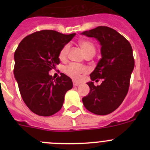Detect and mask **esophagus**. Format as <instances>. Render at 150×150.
<instances>
[{
    "mask_svg": "<svg viewBox=\"0 0 150 150\" xmlns=\"http://www.w3.org/2000/svg\"><path fill=\"white\" fill-rule=\"evenodd\" d=\"M80 85V83L76 82V81H73V86H78Z\"/></svg>",
    "mask_w": 150,
    "mask_h": 150,
    "instance_id": "esophagus-1",
    "label": "esophagus"
}]
</instances>
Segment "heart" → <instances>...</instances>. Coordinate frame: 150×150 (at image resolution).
Segmentation results:
<instances>
[{"label": "heart", "mask_w": 150, "mask_h": 150, "mask_svg": "<svg viewBox=\"0 0 150 150\" xmlns=\"http://www.w3.org/2000/svg\"><path fill=\"white\" fill-rule=\"evenodd\" d=\"M78 44H79L80 47L86 56L89 55V54H93L94 55L95 52H96V48H95L94 45L90 42L89 40H80L78 41ZM69 46L67 44L63 47L60 51L59 54V57L60 60H65L67 58V55L68 51H69ZM88 72V69L85 66H81L78 65V64H69L65 68V72L67 75L72 78L74 80H78L81 79V75L83 74H86Z\"/></svg>", "instance_id": "1"}]
</instances>
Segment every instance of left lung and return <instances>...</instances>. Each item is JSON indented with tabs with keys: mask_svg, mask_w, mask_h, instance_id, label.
<instances>
[{
	"mask_svg": "<svg viewBox=\"0 0 150 150\" xmlns=\"http://www.w3.org/2000/svg\"><path fill=\"white\" fill-rule=\"evenodd\" d=\"M81 34L96 38L101 46L102 55L90 74L91 81L87 83L90 92L82 99L83 103L93 114L108 115L121 104L128 93L134 68L132 48L122 35L108 27L99 26ZM96 79L103 81L100 86L93 84Z\"/></svg>",
	"mask_w": 150,
	"mask_h": 150,
	"instance_id": "obj_1",
	"label": "left lung"
}]
</instances>
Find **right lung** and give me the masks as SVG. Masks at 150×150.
Returning a JSON list of instances; mask_svg holds the SVG:
<instances>
[{"instance_id": "right-lung-1", "label": "right lung", "mask_w": 150, "mask_h": 150, "mask_svg": "<svg viewBox=\"0 0 150 150\" xmlns=\"http://www.w3.org/2000/svg\"><path fill=\"white\" fill-rule=\"evenodd\" d=\"M75 35L41 30L25 37L16 48L13 75L22 99L35 114L57 113L62 107L66 92L72 88L67 75L62 73L54 79L48 72L59 64L60 51Z\"/></svg>"}]
</instances>
